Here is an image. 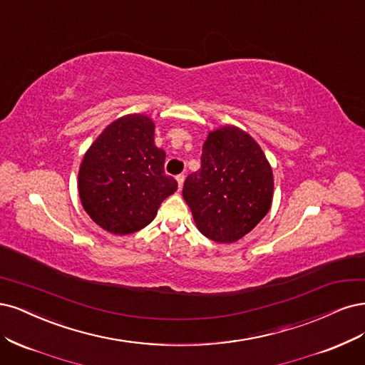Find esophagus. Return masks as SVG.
<instances>
[{"instance_id": "1", "label": "esophagus", "mask_w": 365, "mask_h": 365, "mask_svg": "<svg viewBox=\"0 0 365 365\" xmlns=\"http://www.w3.org/2000/svg\"><path fill=\"white\" fill-rule=\"evenodd\" d=\"M175 180H178V183H179V190H182V187H183V182H185V175H183V174H179L178 178H175Z\"/></svg>"}]
</instances>
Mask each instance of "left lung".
I'll return each mask as SVG.
<instances>
[{
  "label": "left lung",
  "mask_w": 365,
  "mask_h": 365,
  "mask_svg": "<svg viewBox=\"0 0 365 365\" xmlns=\"http://www.w3.org/2000/svg\"><path fill=\"white\" fill-rule=\"evenodd\" d=\"M273 170L259 144L240 127L209 132L202 168L190 174L183 198L206 238L229 244L256 227L273 202Z\"/></svg>",
  "instance_id": "left-lung-1"
}]
</instances>
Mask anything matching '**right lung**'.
<instances>
[{
    "instance_id": "right-lung-1",
    "label": "right lung",
    "mask_w": 365,
    "mask_h": 365,
    "mask_svg": "<svg viewBox=\"0 0 365 365\" xmlns=\"http://www.w3.org/2000/svg\"><path fill=\"white\" fill-rule=\"evenodd\" d=\"M165 151L155 145V123L130 113L110 123L85 153L78 195L93 222L113 235H130L155 220L160 203L178 191L163 171Z\"/></svg>"
}]
</instances>
